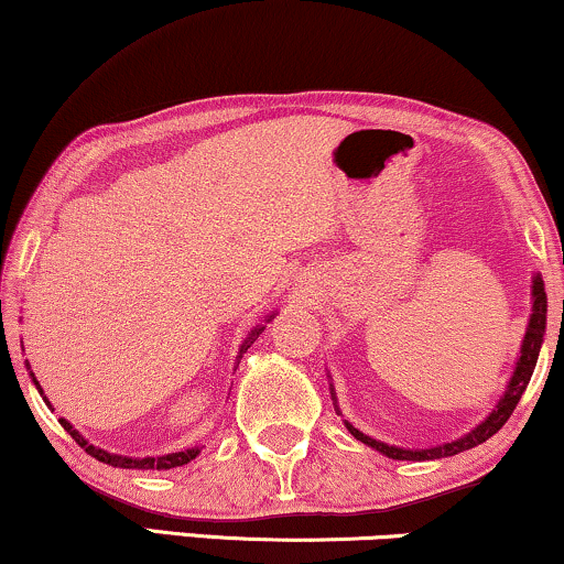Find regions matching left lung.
<instances>
[{"mask_svg":"<svg viewBox=\"0 0 564 564\" xmlns=\"http://www.w3.org/2000/svg\"><path fill=\"white\" fill-rule=\"evenodd\" d=\"M544 330H546V292H544L542 274L536 272L534 276H531V315H529V326H527V334H523L519 359H516L513 372H511V377H508L503 395H500L496 408H492V411L485 415V419L477 423L475 429H469L465 436L452 438V442H444V444H436V446H423V449H411V446L384 444V442H380V438L367 436L365 431L354 429L349 421H344V426L349 429V434L357 438V442L372 446L375 452H380V454H384V457H390V459H400V462L444 459V457H454V454H459V452L473 449V446L488 442L492 434H498V431L503 429V423L511 419L513 408L519 405L523 390H527L531 375H534L539 351H542V344H544ZM330 398H334L336 413L341 415V411H338V400H336L334 384H330Z\"/></svg>","mask_w":564,"mask_h":564,"instance_id":"1","label":"left lung"}]
</instances>
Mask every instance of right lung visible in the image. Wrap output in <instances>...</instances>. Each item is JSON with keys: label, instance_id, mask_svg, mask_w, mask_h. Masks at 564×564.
Masks as SVG:
<instances>
[{"label": "right lung", "instance_id": "1", "mask_svg": "<svg viewBox=\"0 0 564 564\" xmlns=\"http://www.w3.org/2000/svg\"><path fill=\"white\" fill-rule=\"evenodd\" d=\"M274 315H276V311H274V313H269L267 318H264V323L272 321ZM264 323H261V326H257V328H251V330H249V336L243 338V344L238 346V354H236L234 369H238V365H241V359H243V354L251 349V344L257 341L261 330H264ZM22 351H25V349H22ZM25 365H28V361H25ZM28 375H30V380H33L35 390L41 392V398L45 400V405L51 408L48 398H45V392H43V388H41V382H37V380H35V375L30 372V365H28ZM58 423L68 431V434H72L74 442L79 444L84 452L91 454V457L99 459V462H105V465H110V467H122V469H174V467L187 465V462H192V459H195L197 454H199V446H192V449L172 452V454H161V457H122V454H112V452H107V449H99V446H95V444H89L87 438H84V436L79 434V431H76V429L72 426V423H68L66 419H58Z\"/></svg>", "mask_w": 564, "mask_h": 564}]
</instances>
